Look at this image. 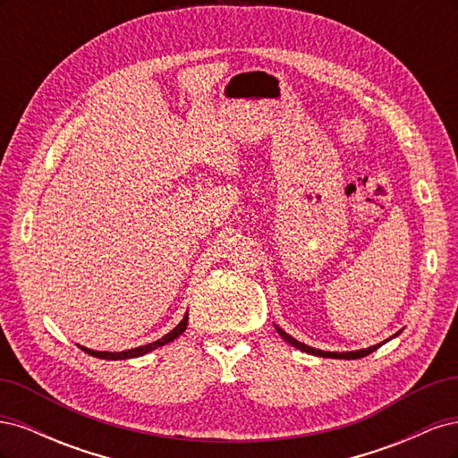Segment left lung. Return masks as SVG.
Returning a JSON list of instances; mask_svg holds the SVG:
<instances>
[{
	"label": "left lung",
	"mask_w": 458,
	"mask_h": 458,
	"mask_svg": "<svg viewBox=\"0 0 458 458\" xmlns=\"http://www.w3.org/2000/svg\"><path fill=\"white\" fill-rule=\"evenodd\" d=\"M276 328V332H279L281 335V338H284L290 345H294V348H298V350H301V352H306V353H311V355H318V357H332V359H359V357H365V355H369V353H372L374 350H378L380 345L384 344H377V345H370V348H367V350H357V352H345V353H332V352H321V350H315V348H310V345H306V344H301V342H298L296 338H293L290 335H286V332L283 330V328H279V327H275ZM399 335V332H397Z\"/></svg>",
	"instance_id": "obj_1"
}]
</instances>
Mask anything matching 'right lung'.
<instances>
[{"label":"right lung","instance_id":"right-lung-1","mask_svg":"<svg viewBox=\"0 0 458 458\" xmlns=\"http://www.w3.org/2000/svg\"><path fill=\"white\" fill-rule=\"evenodd\" d=\"M187 321H189V311L185 313V317H183V321L179 323L172 332H168V335L165 336H162L160 340H157V342H152V344H147V345H140V348H133V350H128V352H116V353H113V352H93V350H88V348H80L84 350L86 353H89V355H93V357H99V359H113V361H118V359H131V357H140V355H145V353H148V352H152V350H157V348H160V345H164V344H168V342H172V340H175L179 335H183V330L187 328Z\"/></svg>","mask_w":458,"mask_h":458}]
</instances>
